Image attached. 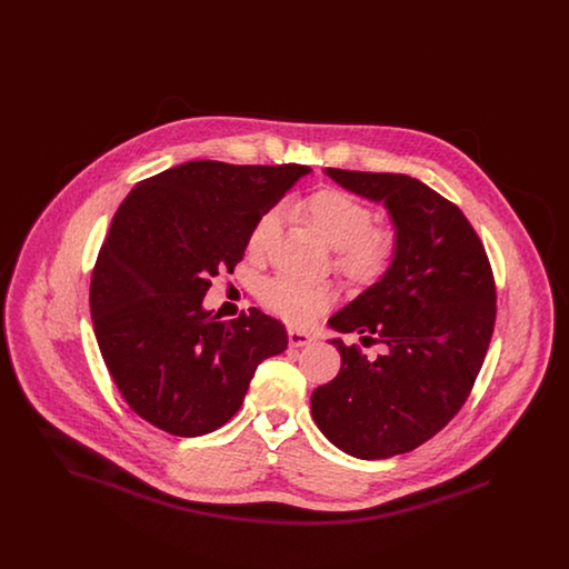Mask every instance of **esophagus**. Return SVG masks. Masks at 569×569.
I'll use <instances>...</instances> for the list:
<instances>
[{"mask_svg": "<svg viewBox=\"0 0 569 569\" xmlns=\"http://www.w3.org/2000/svg\"><path fill=\"white\" fill-rule=\"evenodd\" d=\"M288 341L292 348H302V346H309L313 341V337L305 330H298V328H288Z\"/></svg>", "mask_w": 569, "mask_h": 569, "instance_id": "34e87169", "label": "esophagus"}]
</instances>
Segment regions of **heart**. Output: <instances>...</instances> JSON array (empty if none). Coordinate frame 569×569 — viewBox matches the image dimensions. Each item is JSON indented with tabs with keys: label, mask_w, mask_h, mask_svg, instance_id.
Wrapping results in <instances>:
<instances>
[{
	"label": "heart",
	"mask_w": 569,
	"mask_h": 569,
	"mask_svg": "<svg viewBox=\"0 0 569 569\" xmlns=\"http://www.w3.org/2000/svg\"><path fill=\"white\" fill-rule=\"evenodd\" d=\"M316 232L337 249L339 269L353 279H376L386 271L397 253L399 237L392 226H371L373 211L341 190H320L300 198L295 204ZM281 213L267 211L256 221L249 234V253L262 256L279 230ZM262 305L290 325H309L330 302V292L322 286L307 283L290 274H277L260 290Z\"/></svg>",
	"instance_id": "1"
}]
</instances>
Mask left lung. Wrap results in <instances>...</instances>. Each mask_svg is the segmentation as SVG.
I'll use <instances>...</instances> for the list:
<instances>
[{
  "label": "left lung",
  "instance_id": "1",
  "mask_svg": "<svg viewBox=\"0 0 569 569\" xmlns=\"http://www.w3.org/2000/svg\"><path fill=\"white\" fill-rule=\"evenodd\" d=\"M341 188L383 202L399 244L390 267L328 326L383 352L330 339L339 376L311 395L318 429L356 459H390L441 431L467 401L495 328L487 251L457 204L418 179L326 168Z\"/></svg>",
  "mask_w": 569,
  "mask_h": 569
}]
</instances>
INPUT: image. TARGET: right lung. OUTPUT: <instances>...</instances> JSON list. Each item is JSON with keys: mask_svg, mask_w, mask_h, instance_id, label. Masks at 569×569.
I'll return each mask as SVG.
<instances>
[{"mask_svg": "<svg viewBox=\"0 0 569 569\" xmlns=\"http://www.w3.org/2000/svg\"><path fill=\"white\" fill-rule=\"evenodd\" d=\"M309 166L198 160L136 183L98 253L89 307L121 397L166 433L198 437L243 406L258 365L288 348L279 320L251 307L219 322L211 279L243 260L256 221Z\"/></svg>", "mask_w": 569, "mask_h": 569, "instance_id": "right-lung-1", "label": "right lung"}]
</instances>
